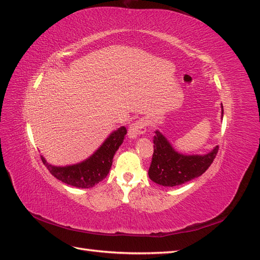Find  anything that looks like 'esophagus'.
I'll return each instance as SVG.
<instances>
[{
  "label": "esophagus",
  "mask_w": 260,
  "mask_h": 260,
  "mask_svg": "<svg viewBox=\"0 0 260 260\" xmlns=\"http://www.w3.org/2000/svg\"><path fill=\"white\" fill-rule=\"evenodd\" d=\"M146 132V122L144 119H138L135 123H133L128 128V137L136 138Z\"/></svg>",
  "instance_id": "1"
}]
</instances>
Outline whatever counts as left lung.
Here are the masks:
<instances>
[{
    "label": "left lung",
    "mask_w": 260,
    "mask_h": 260,
    "mask_svg": "<svg viewBox=\"0 0 260 260\" xmlns=\"http://www.w3.org/2000/svg\"><path fill=\"white\" fill-rule=\"evenodd\" d=\"M221 115L224 108L221 105ZM154 153L150 162L148 176L161 186H178L197 178L212 165L218 146L206 155H183L176 152L159 131L155 132Z\"/></svg>",
    "instance_id": "obj_1"
}]
</instances>
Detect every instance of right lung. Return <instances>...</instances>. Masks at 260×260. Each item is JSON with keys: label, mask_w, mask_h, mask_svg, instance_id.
Masks as SVG:
<instances>
[{"label": "right lung", "mask_w": 260, "mask_h": 260, "mask_svg": "<svg viewBox=\"0 0 260 260\" xmlns=\"http://www.w3.org/2000/svg\"><path fill=\"white\" fill-rule=\"evenodd\" d=\"M126 133L127 131L124 126L113 132L89 158L75 165L57 167L46 162L43 156H41V158L47 170L58 180L77 188H89L107 176L113 164L114 155L122 145Z\"/></svg>", "instance_id": "1"}]
</instances>
